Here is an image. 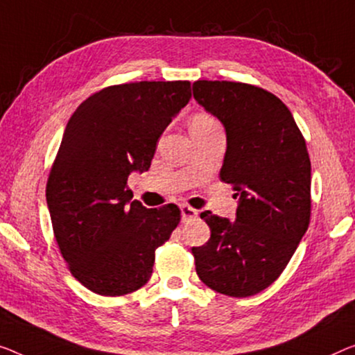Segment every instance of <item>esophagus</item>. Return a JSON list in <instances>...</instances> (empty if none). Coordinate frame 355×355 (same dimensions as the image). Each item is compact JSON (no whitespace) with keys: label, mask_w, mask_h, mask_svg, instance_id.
<instances>
[{"label":"esophagus","mask_w":355,"mask_h":355,"mask_svg":"<svg viewBox=\"0 0 355 355\" xmlns=\"http://www.w3.org/2000/svg\"><path fill=\"white\" fill-rule=\"evenodd\" d=\"M196 216H198V210L193 209L191 205H188V204L182 205V220L183 221L193 220V218H196Z\"/></svg>","instance_id":"obj_1"}]
</instances>
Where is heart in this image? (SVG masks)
<instances>
[{
	"mask_svg": "<svg viewBox=\"0 0 355 355\" xmlns=\"http://www.w3.org/2000/svg\"><path fill=\"white\" fill-rule=\"evenodd\" d=\"M214 124H216V121L211 118L210 114L198 113L191 119V123H189V127H207V125H214Z\"/></svg>",
	"mask_w": 355,
	"mask_h": 355,
	"instance_id": "heart-1",
	"label": "heart"
}]
</instances>
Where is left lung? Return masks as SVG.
<instances>
[{
    "label": "left lung",
    "instance_id": "1",
    "mask_svg": "<svg viewBox=\"0 0 355 355\" xmlns=\"http://www.w3.org/2000/svg\"><path fill=\"white\" fill-rule=\"evenodd\" d=\"M193 95L226 129L220 171L239 207L236 221L202 211L210 239L193 247L196 272L215 292L245 298L276 280L311 220V161L290 110L266 89L196 81Z\"/></svg>",
    "mask_w": 355,
    "mask_h": 355
}]
</instances>
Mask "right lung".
Listing matches in <instances>:
<instances>
[{"mask_svg":"<svg viewBox=\"0 0 355 355\" xmlns=\"http://www.w3.org/2000/svg\"><path fill=\"white\" fill-rule=\"evenodd\" d=\"M191 98L189 81L108 86L79 105L46 184L52 230L73 276L121 296L150 280L155 252L180 223L175 204L146 209L127 178L148 171L164 129Z\"/></svg>","mask_w":355,"mask_h":355,"instance_id":"obj_1","label":"right lung"}]
</instances>
